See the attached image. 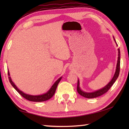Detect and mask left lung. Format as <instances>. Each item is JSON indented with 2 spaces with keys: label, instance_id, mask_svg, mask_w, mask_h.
Listing matches in <instances>:
<instances>
[{
  "label": "left lung",
  "instance_id": "8db88e82",
  "mask_svg": "<svg viewBox=\"0 0 129 129\" xmlns=\"http://www.w3.org/2000/svg\"><path fill=\"white\" fill-rule=\"evenodd\" d=\"M113 39H114V40L115 41V44H116V45L118 46L117 44L116 43V41H115V39L113 36ZM118 60H117V63L116 65V69H115V72L114 73V75L113 76L112 79L109 82L108 84L106 85V86H105L104 88H102L99 90H95L94 91H92V92H86V91H83L81 89L80 86V81L78 78V82H77V90L78 93L80 94L81 95L83 96V97L87 98V99H93V98H96L97 97H99V96H101L102 94H104L107 91L109 90V89H110L112 86L113 85V84L115 82V81L117 80V78L118 77L119 74V71H120V51L119 49H118Z\"/></svg>",
  "mask_w": 129,
  "mask_h": 129
}]
</instances>
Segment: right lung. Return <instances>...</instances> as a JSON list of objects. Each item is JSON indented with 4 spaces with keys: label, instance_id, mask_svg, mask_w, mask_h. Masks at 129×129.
I'll list each match as a JSON object with an SVG mask.
<instances>
[{
    "label": "right lung",
    "instance_id": "1",
    "mask_svg": "<svg viewBox=\"0 0 129 129\" xmlns=\"http://www.w3.org/2000/svg\"><path fill=\"white\" fill-rule=\"evenodd\" d=\"M8 78H9V81L11 83V84L12 85V86L14 87L15 90H16L17 92H18L21 96H23L24 98H25V99L27 100H29L30 101H33V102H43V101H45L47 100H48L50 99L53 97L54 95V93H55L58 84V83L60 82V80H61L62 76L60 77L59 78H58L57 80L52 85V86L51 87V88L49 89V90L47 91V93L44 94H43L40 95H30L28 94H26L24 93L23 91L20 90V89L17 88L16 85L14 84V82L12 81L11 78L10 77V74L9 72V71L8 70Z\"/></svg>",
    "mask_w": 129,
    "mask_h": 129
}]
</instances>
